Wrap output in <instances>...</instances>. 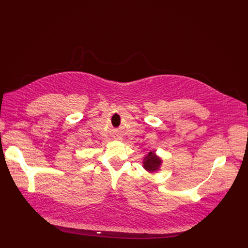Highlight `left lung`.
Here are the masks:
<instances>
[{
	"label": "left lung",
	"mask_w": 248,
	"mask_h": 248,
	"mask_svg": "<svg viewBox=\"0 0 248 248\" xmlns=\"http://www.w3.org/2000/svg\"><path fill=\"white\" fill-rule=\"evenodd\" d=\"M161 164L162 160L158 156H156L154 152H149L143 161L144 169L150 172L157 171L160 169Z\"/></svg>",
	"instance_id": "left-lung-1"
}]
</instances>
